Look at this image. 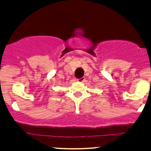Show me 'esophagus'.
<instances>
[{
	"instance_id": "1",
	"label": "esophagus",
	"mask_w": 151,
	"mask_h": 151,
	"mask_svg": "<svg viewBox=\"0 0 151 151\" xmlns=\"http://www.w3.org/2000/svg\"><path fill=\"white\" fill-rule=\"evenodd\" d=\"M85 80H86V79H85V78H84V77H82V78H81L78 79L77 81H78V82H81V83H82V82H84Z\"/></svg>"
}]
</instances>
